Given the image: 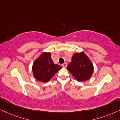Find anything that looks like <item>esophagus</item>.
I'll return each instance as SVG.
<instances>
[{
    "mask_svg": "<svg viewBox=\"0 0 120 120\" xmlns=\"http://www.w3.org/2000/svg\"><path fill=\"white\" fill-rule=\"evenodd\" d=\"M67 64L66 63H64L63 64H62V66H63V67L64 68H66L67 67Z\"/></svg>",
    "mask_w": 120,
    "mask_h": 120,
    "instance_id": "34e87169",
    "label": "esophagus"
}]
</instances>
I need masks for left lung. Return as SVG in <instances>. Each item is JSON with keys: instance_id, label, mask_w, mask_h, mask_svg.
<instances>
[{"instance_id": "1", "label": "left lung", "mask_w": 120, "mask_h": 120, "mask_svg": "<svg viewBox=\"0 0 120 120\" xmlns=\"http://www.w3.org/2000/svg\"><path fill=\"white\" fill-rule=\"evenodd\" d=\"M94 69L93 64L84 51L75 53L67 67L72 75L80 82L90 79Z\"/></svg>"}]
</instances>
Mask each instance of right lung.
<instances>
[{
	"label": "right lung",
	"mask_w": 120,
	"mask_h": 120,
	"mask_svg": "<svg viewBox=\"0 0 120 120\" xmlns=\"http://www.w3.org/2000/svg\"><path fill=\"white\" fill-rule=\"evenodd\" d=\"M61 68L54 63L50 52H43L34 61L32 70L34 77L38 81L47 82Z\"/></svg>",
	"instance_id": "obj_1"
}]
</instances>
